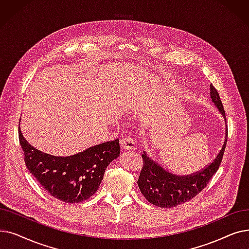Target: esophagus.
I'll return each instance as SVG.
<instances>
[{
    "instance_id": "obj_1",
    "label": "esophagus",
    "mask_w": 249,
    "mask_h": 249,
    "mask_svg": "<svg viewBox=\"0 0 249 249\" xmlns=\"http://www.w3.org/2000/svg\"><path fill=\"white\" fill-rule=\"evenodd\" d=\"M121 146L125 150H134L136 148V142L131 137H124L121 140Z\"/></svg>"
}]
</instances>
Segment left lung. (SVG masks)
I'll return each instance as SVG.
<instances>
[{"mask_svg":"<svg viewBox=\"0 0 249 249\" xmlns=\"http://www.w3.org/2000/svg\"><path fill=\"white\" fill-rule=\"evenodd\" d=\"M210 88L212 101L224 117L226 123L225 110L218 90L213 85ZM227 136L228 128L226 123V140L214 160L201 171L185 177L167 172L160 163L149 159L144 151L142 154L143 165L137 180L140 192L149 203L160 208H173L191 201L206 188L212 177L217 173L226 148Z\"/></svg>","mask_w":249,"mask_h":249,"instance_id":"1","label":"left lung"}]
</instances>
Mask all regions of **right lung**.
<instances>
[{
  "mask_svg": "<svg viewBox=\"0 0 249 249\" xmlns=\"http://www.w3.org/2000/svg\"><path fill=\"white\" fill-rule=\"evenodd\" d=\"M19 141L30 174L52 197L71 204L86 201L97 192L107 166L121 150L117 138L67 158L53 156L30 145L20 127Z\"/></svg>",
  "mask_w": 249,
  "mask_h": 249,
  "instance_id": "add662e5",
  "label": "right lung"
}]
</instances>
